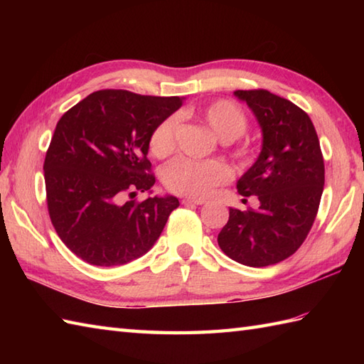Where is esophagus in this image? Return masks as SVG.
I'll list each match as a JSON object with an SVG mask.
<instances>
[{
	"label": "esophagus",
	"mask_w": 364,
	"mask_h": 364,
	"mask_svg": "<svg viewBox=\"0 0 364 364\" xmlns=\"http://www.w3.org/2000/svg\"><path fill=\"white\" fill-rule=\"evenodd\" d=\"M184 205H203L205 200L203 198H183Z\"/></svg>",
	"instance_id": "esophagus-1"
}]
</instances>
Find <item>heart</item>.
Listing matches in <instances>:
<instances>
[{
	"label": "heart",
	"instance_id": "b5f03b06",
	"mask_svg": "<svg viewBox=\"0 0 364 364\" xmlns=\"http://www.w3.org/2000/svg\"><path fill=\"white\" fill-rule=\"evenodd\" d=\"M203 120L210 125L222 142H233L244 134L247 119L241 107L228 100H219L202 109ZM176 119L161 120L150 134L149 146L156 158H166L175 146ZM230 170L219 161H197L180 158L168 164L164 170V184L168 191L180 196L205 197L214 186L225 183Z\"/></svg>",
	"mask_w": 364,
	"mask_h": 364
}]
</instances>
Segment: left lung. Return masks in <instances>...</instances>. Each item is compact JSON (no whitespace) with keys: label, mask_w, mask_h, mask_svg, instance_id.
I'll list each match as a JSON object with an SVG mask.
<instances>
[{"label":"left lung","mask_w":364,"mask_h":364,"mask_svg":"<svg viewBox=\"0 0 364 364\" xmlns=\"http://www.w3.org/2000/svg\"><path fill=\"white\" fill-rule=\"evenodd\" d=\"M258 120L261 151L236 183L245 202L258 210L230 208L218 242L222 252L249 267L277 264L296 252L310 233L326 181L321 144L311 119L289 100L269 90H236Z\"/></svg>","instance_id":"left-lung-1"}]
</instances>
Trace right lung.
<instances>
[{
    "mask_svg": "<svg viewBox=\"0 0 364 364\" xmlns=\"http://www.w3.org/2000/svg\"><path fill=\"white\" fill-rule=\"evenodd\" d=\"M180 97L98 90L58 122L43 172L51 223L89 264L112 267L141 258L158 241L173 196L127 200L150 192V134L183 105Z\"/></svg>",
    "mask_w": 364,
    "mask_h": 364,
    "instance_id": "obj_1",
    "label": "right lung"
}]
</instances>
